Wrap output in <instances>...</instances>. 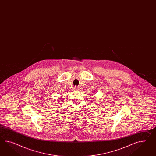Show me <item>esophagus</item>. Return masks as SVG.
Listing matches in <instances>:
<instances>
[{
    "label": "esophagus",
    "mask_w": 156,
    "mask_h": 156,
    "mask_svg": "<svg viewBox=\"0 0 156 156\" xmlns=\"http://www.w3.org/2000/svg\"><path fill=\"white\" fill-rule=\"evenodd\" d=\"M80 88L79 87H78V86H75L74 87V90H76V91H78V90H80Z\"/></svg>",
    "instance_id": "obj_1"
}]
</instances>
